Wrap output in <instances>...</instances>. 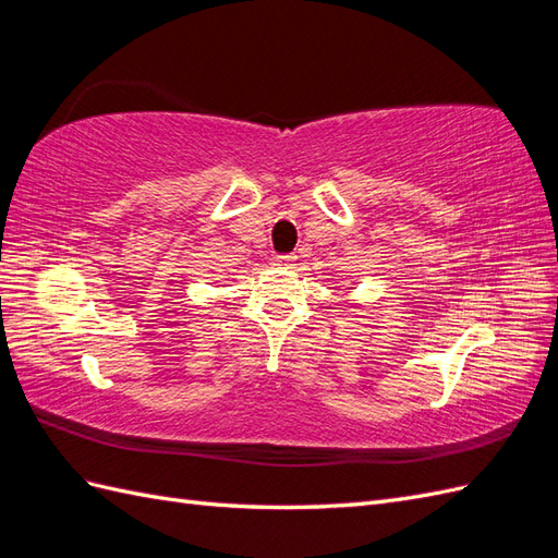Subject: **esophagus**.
<instances>
[{
    "mask_svg": "<svg viewBox=\"0 0 558 558\" xmlns=\"http://www.w3.org/2000/svg\"><path fill=\"white\" fill-rule=\"evenodd\" d=\"M298 260L295 253H281V256H277V265L279 267H293Z\"/></svg>",
    "mask_w": 558,
    "mask_h": 558,
    "instance_id": "34e87169",
    "label": "esophagus"
}]
</instances>
